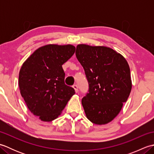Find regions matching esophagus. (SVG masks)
<instances>
[{"instance_id":"esophagus-1","label":"esophagus","mask_w":154,"mask_h":154,"mask_svg":"<svg viewBox=\"0 0 154 154\" xmlns=\"http://www.w3.org/2000/svg\"><path fill=\"white\" fill-rule=\"evenodd\" d=\"M73 89H75V92L77 93V92H78V86L77 85H73Z\"/></svg>"}]
</instances>
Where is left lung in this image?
<instances>
[{"instance_id":"obj_1","label":"left lung","mask_w":154,"mask_h":154,"mask_svg":"<svg viewBox=\"0 0 154 154\" xmlns=\"http://www.w3.org/2000/svg\"><path fill=\"white\" fill-rule=\"evenodd\" d=\"M75 54L89 83V93L81 100L86 116L95 124H108L131 92L129 65L122 55L106 46L79 44Z\"/></svg>"}]
</instances>
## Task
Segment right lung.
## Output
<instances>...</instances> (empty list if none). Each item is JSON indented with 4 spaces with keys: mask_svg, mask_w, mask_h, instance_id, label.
Returning a JSON list of instances; mask_svg holds the SVG:
<instances>
[{
    "mask_svg": "<svg viewBox=\"0 0 154 154\" xmlns=\"http://www.w3.org/2000/svg\"><path fill=\"white\" fill-rule=\"evenodd\" d=\"M75 51L73 45L48 44L37 49L22 64L18 85L34 115L44 122L56 119L75 93L65 84L62 65Z\"/></svg>",
    "mask_w": 154,
    "mask_h": 154,
    "instance_id": "1",
    "label": "right lung"
}]
</instances>
